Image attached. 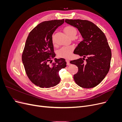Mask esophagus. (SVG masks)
Returning a JSON list of instances; mask_svg holds the SVG:
<instances>
[{"instance_id": "obj_1", "label": "esophagus", "mask_w": 122, "mask_h": 122, "mask_svg": "<svg viewBox=\"0 0 122 122\" xmlns=\"http://www.w3.org/2000/svg\"><path fill=\"white\" fill-rule=\"evenodd\" d=\"M66 62H67V65H70V62H69V60H66Z\"/></svg>"}]
</instances>
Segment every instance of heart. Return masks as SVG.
<instances>
[{
	"label": "heart",
	"mask_w": 122,
	"mask_h": 122,
	"mask_svg": "<svg viewBox=\"0 0 122 122\" xmlns=\"http://www.w3.org/2000/svg\"><path fill=\"white\" fill-rule=\"evenodd\" d=\"M64 31L69 37L70 38H75L77 31L76 28L72 26H68L64 28ZM52 43L54 44V40L52 39ZM74 49V46L73 45H69L64 46L59 49L57 52V55L59 57L69 58L72 55V51Z\"/></svg>",
	"instance_id": "obj_1"
}]
</instances>
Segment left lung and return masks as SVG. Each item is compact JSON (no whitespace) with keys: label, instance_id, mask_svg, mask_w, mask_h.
I'll return each mask as SVG.
<instances>
[{"label":"left lung","instance_id":"8db88e82","mask_svg":"<svg viewBox=\"0 0 122 122\" xmlns=\"http://www.w3.org/2000/svg\"><path fill=\"white\" fill-rule=\"evenodd\" d=\"M65 22L78 29L83 38L74 51V53L83 58L70 61L78 68L74 79L83 88L96 86L104 79L110 69L112 51L106 36L91 21L66 19Z\"/></svg>","mask_w":122,"mask_h":122}]
</instances>
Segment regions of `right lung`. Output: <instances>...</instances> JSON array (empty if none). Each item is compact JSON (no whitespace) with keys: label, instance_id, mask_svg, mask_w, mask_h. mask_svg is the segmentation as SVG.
I'll list each match as a JSON object with an SVG mask.
<instances>
[{"label":"right lung","instance_id":"1","mask_svg":"<svg viewBox=\"0 0 122 122\" xmlns=\"http://www.w3.org/2000/svg\"><path fill=\"white\" fill-rule=\"evenodd\" d=\"M64 19L44 21L38 24L29 33L22 55L26 73L31 81L41 88L53 87L60 82L58 72L65 68L64 58L52 59L55 56L52 35Z\"/></svg>","mask_w":122,"mask_h":122}]
</instances>
